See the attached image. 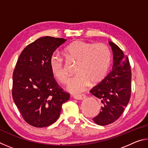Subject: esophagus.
<instances>
[{"instance_id":"esophagus-1","label":"esophagus","mask_w":148,"mask_h":148,"mask_svg":"<svg viewBox=\"0 0 148 148\" xmlns=\"http://www.w3.org/2000/svg\"><path fill=\"white\" fill-rule=\"evenodd\" d=\"M74 99H76V100H83L86 97V95H74L73 97Z\"/></svg>"}]
</instances>
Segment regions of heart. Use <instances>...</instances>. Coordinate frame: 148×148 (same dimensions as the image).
<instances>
[{
    "mask_svg": "<svg viewBox=\"0 0 148 148\" xmlns=\"http://www.w3.org/2000/svg\"><path fill=\"white\" fill-rule=\"evenodd\" d=\"M64 51L69 59L77 61V74L69 81L68 89L72 93L84 91L91 84L101 82L106 74L111 61V52L104 44H95L84 40H76L68 45ZM49 68L52 74L62 84H65L69 74L64 64V59L54 53L49 58Z\"/></svg>",
    "mask_w": 148,
    "mask_h": 148,
    "instance_id": "obj_1",
    "label": "heart"
}]
</instances>
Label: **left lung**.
<instances>
[{
    "label": "left lung",
    "instance_id": "left-lung-1",
    "mask_svg": "<svg viewBox=\"0 0 148 148\" xmlns=\"http://www.w3.org/2000/svg\"><path fill=\"white\" fill-rule=\"evenodd\" d=\"M114 56L112 71L90 92L101 101L100 113L92 118L99 125L111 124L121 116L131 95V71L129 58L116 44L109 42Z\"/></svg>",
    "mask_w": 148,
    "mask_h": 148
}]
</instances>
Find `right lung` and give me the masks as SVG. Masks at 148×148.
Segmentation results:
<instances>
[{
    "mask_svg": "<svg viewBox=\"0 0 148 148\" xmlns=\"http://www.w3.org/2000/svg\"><path fill=\"white\" fill-rule=\"evenodd\" d=\"M66 40L41 37L25 47L13 73L12 97L22 117L35 127H46L59 118L70 94L57 83L49 58Z\"/></svg>",
    "mask_w": 148,
    "mask_h": 148,
    "instance_id": "1",
    "label": "right lung"
}]
</instances>
